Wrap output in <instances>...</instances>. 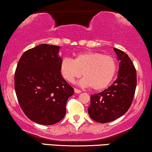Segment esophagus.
Here are the masks:
<instances>
[{"label":"esophagus","mask_w":152,"mask_h":152,"mask_svg":"<svg viewBox=\"0 0 152 152\" xmlns=\"http://www.w3.org/2000/svg\"><path fill=\"white\" fill-rule=\"evenodd\" d=\"M74 92H75V93H76V94H80V93H81V91L80 89H78V88H74Z\"/></svg>","instance_id":"esophagus-1"}]
</instances>
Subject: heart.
I'll use <instances>...</instances> for the list:
<instances>
[{
	"instance_id": "1",
	"label": "heart",
	"mask_w": 152,
	"mask_h": 152,
	"mask_svg": "<svg viewBox=\"0 0 152 152\" xmlns=\"http://www.w3.org/2000/svg\"><path fill=\"white\" fill-rule=\"evenodd\" d=\"M116 69V62L112 56L94 51L78 53L73 60L64 58L60 65L61 74L66 81L72 83L83 74L84 78L80 83L83 86H91L95 91L109 86Z\"/></svg>"
}]
</instances>
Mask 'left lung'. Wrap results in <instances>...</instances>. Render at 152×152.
I'll list each match as a JSON object with an SVG mask.
<instances>
[{
    "label": "left lung",
    "mask_w": 152,
    "mask_h": 152,
    "mask_svg": "<svg viewBox=\"0 0 152 152\" xmlns=\"http://www.w3.org/2000/svg\"><path fill=\"white\" fill-rule=\"evenodd\" d=\"M119 60L117 78L103 91L91 96L88 108L90 117L99 123H108L119 118L132 105L137 87V71L125 52L114 48Z\"/></svg>",
    "instance_id": "left-lung-1"
}]
</instances>
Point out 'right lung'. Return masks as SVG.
<instances>
[{"label":"right lung","mask_w":152,"mask_h":152,"mask_svg":"<svg viewBox=\"0 0 152 152\" xmlns=\"http://www.w3.org/2000/svg\"><path fill=\"white\" fill-rule=\"evenodd\" d=\"M58 46L41 44L23 53L15 72L14 86L20 108L31 121L43 125L66 115L74 88L62 77Z\"/></svg>","instance_id":"add662e5"}]
</instances>
